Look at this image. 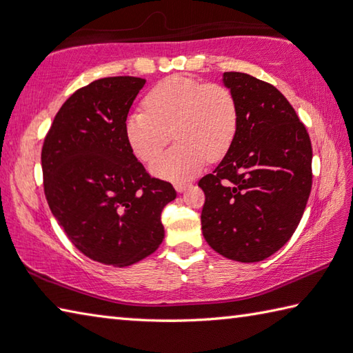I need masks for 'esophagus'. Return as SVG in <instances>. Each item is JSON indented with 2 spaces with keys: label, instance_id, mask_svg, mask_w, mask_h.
<instances>
[{
  "label": "esophagus",
  "instance_id": "34e87169",
  "mask_svg": "<svg viewBox=\"0 0 353 353\" xmlns=\"http://www.w3.org/2000/svg\"><path fill=\"white\" fill-rule=\"evenodd\" d=\"M190 186V183L188 182H176L174 183V188H176V191L177 192H182V191H185L186 188H188Z\"/></svg>",
  "mask_w": 353,
  "mask_h": 353
}]
</instances>
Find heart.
I'll use <instances>...</instances> for the list:
<instances>
[{
    "label": "heart",
    "mask_w": 353,
    "mask_h": 353,
    "mask_svg": "<svg viewBox=\"0 0 353 353\" xmlns=\"http://www.w3.org/2000/svg\"><path fill=\"white\" fill-rule=\"evenodd\" d=\"M144 106L129 114L125 138L138 159L148 162L168 144L177 142L152 162L153 174L183 181L219 161L234 144L238 130V101L226 85L171 76L147 92Z\"/></svg>",
    "instance_id": "b5f03b06"
}]
</instances>
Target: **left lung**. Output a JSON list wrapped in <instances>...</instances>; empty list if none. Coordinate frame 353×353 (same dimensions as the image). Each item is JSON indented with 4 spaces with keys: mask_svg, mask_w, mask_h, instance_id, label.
Instances as JSON below:
<instances>
[{
    "mask_svg": "<svg viewBox=\"0 0 353 353\" xmlns=\"http://www.w3.org/2000/svg\"><path fill=\"white\" fill-rule=\"evenodd\" d=\"M239 119L234 144L199 186L201 230L224 258L258 262L294 234L312 186L306 127L281 91L244 72H224Z\"/></svg>",
    "mask_w": 353,
    "mask_h": 353,
    "instance_id": "obj_1",
    "label": "left lung"
}]
</instances>
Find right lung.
<instances>
[{"label": "right lung", "instance_id": "1", "mask_svg": "<svg viewBox=\"0 0 353 353\" xmlns=\"http://www.w3.org/2000/svg\"><path fill=\"white\" fill-rule=\"evenodd\" d=\"M145 85L104 77L77 89L54 117L42 145L43 191L76 249L104 265L127 267L163 239L161 214L176 191L152 177L127 142L124 124Z\"/></svg>", "mask_w": 353, "mask_h": 353}]
</instances>
